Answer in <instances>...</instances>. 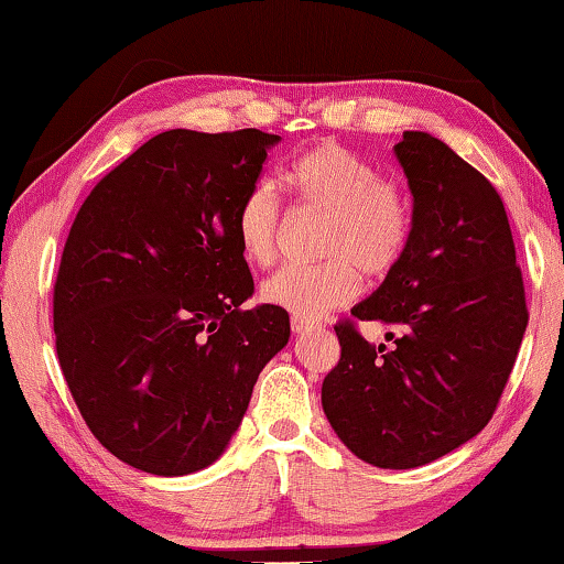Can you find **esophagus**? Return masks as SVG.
Returning <instances> with one entry per match:
<instances>
[{"label":"esophagus","instance_id":"1","mask_svg":"<svg viewBox=\"0 0 564 564\" xmlns=\"http://www.w3.org/2000/svg\"><path fill=\"white\" fill-rule=\"evenodd\" d=\"M321 328V323L315 321H307V317H292V333H297V336H307V333H313Z\"/></svg>","mask_w":564,"mask_h":564}]
</instances>
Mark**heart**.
<instances>
[{
	"label": "heart",
	"mask_w": 564,
	"mask_h": 564,
	"mask_svg": "<svg viewBox=\"0 0 564 564\" xmlns=\"http://www.w3.org/2000/svg\"><path fill=\"white\" fill-rule=\"evenodd\" d=\"M288 183L302 206L325 210L321 251L325 262L292 264L262 284L269 305L297 317L328 315L361 292V272L381 276L404 257L412 234L410 206L397 185L379 181V170L346 147L325 142L302 154ZM282 236V208L269 183L251 185L236 210V239L243 257L269 264Z\"/></svg>",
	"instance_id": "obj_1"
}]
</instances>
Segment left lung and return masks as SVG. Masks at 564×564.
I'll return each instance as SVG.
<instances>
[{
	"label": "left lung",
	"mask_w": 564,
	"mask_h": 564,
	"mask_svg": "<svg viewBox=\"0 0 564 564\" xmlns=\"http://www.w3.org/2000/svg\"><path fill=\"white\" fill-rule=\"evenodd\" d=\"M412 193L404 257L350 310L389 343L336 325L340 361L323 412L340 443L377 468H420L486 427L517 361L529 313L496 187L427 132L394 144Z\"/></svg>",
	"instance_id": "1"
}]
</instances>
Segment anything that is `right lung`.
Masks as SVG:
<instances>
[{
  "label": "right lung",
  "instance_id": "1",
  "mask_svg": "<svg viewBox=\"0 0 564 564\" xmlns=\"http://www.w3.org/2000/svg\"><path fill=\"white\" fill-rule=\"evenodd\" d=\"M280 140L170 129L113 167L70 226L58 361L88 430L137 470L173 478L221 458L288 346L282 307H241L254 280L236 239L239 203Z\"/></svg>",
  "mask_w": 564,
  "mask_h": 564
}]
</instances>
